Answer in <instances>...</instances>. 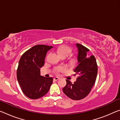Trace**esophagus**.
I'll use <instances>...</instances> for the list:
<instances>
[{
    "mask_svg": "<svg viewBox=\"0 0 120 120\" xmlns=\"http://www.w3.org/2000/svg\"><path fill=\"white\" fill-rule=\"evenodd\" d=\"M58 79H59V78L58 77H56L55 78H54V81H58Z\"/></svg>",
    "mask_w": 120,
    "mask_h": 120,
    "instance_id": "1",
    "label": "esophagus"
}]
</instances>
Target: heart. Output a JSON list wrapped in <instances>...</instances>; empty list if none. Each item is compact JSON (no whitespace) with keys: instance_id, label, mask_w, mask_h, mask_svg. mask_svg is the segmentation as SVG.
Returning <instances> with one entry per match:
<instances>
[{"instance_id":"heart-1","label":"heart","mask_w":120,"mask_h":120,"mask_svg":"<svg viewBox=\"0 0 120 120\" xmlns=\"http://www.w3.org/2000/svg\"><path fill=\"white\" fill-rule=\"evenodd\" d=\"M58 54L60 56H68L71 52V49L70 47L66 46V45H64V46H61L57 50ZM64 70V68L62 67H57L56 69V73H59V72H62Z\"/></svg>"}]
</instances>
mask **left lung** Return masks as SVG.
<instances>
[{
    "label": "left lung",
    "instance_id": "1",
    "mask_svg": "<svg viewBox=\"0 0 120 120\" xmlns=\"http://www.w3.org/2000/svg\"><path fill=\"white\" fill-rule=\"evenodd\" d=\"M79 50V64L74 71L77 75L76 81L72 84L66 79L67 84L62 90L68 97L75 100L84 98L89 94L96 82L98 66L94 56H89V50L80 44H76Z\"/></svg>",
    "mask_w": 120,
    "mask_h": 120
}]
</instances>
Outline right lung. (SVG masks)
I'll return each mask as SVG.
<instances>
[{
	"label": "right lung",
	"mask_w": 120,
	"mask_h": 120,
	"mask_svg": "<svg viewBox=\"0 0 120 120\" xmlns=\"http://www.w3.org/2000/svg\"><path fill=\"white\" fill-rule=\"evenodd\" d=\"M52 46L36 45L21 57L16 71L17 79L22 92L31 99L46 94L53 83L52 77L41 76L40 68L44 66L46 53Z\"/></svg>",
	"instance_id": "add662e5"
}]
</instances>
